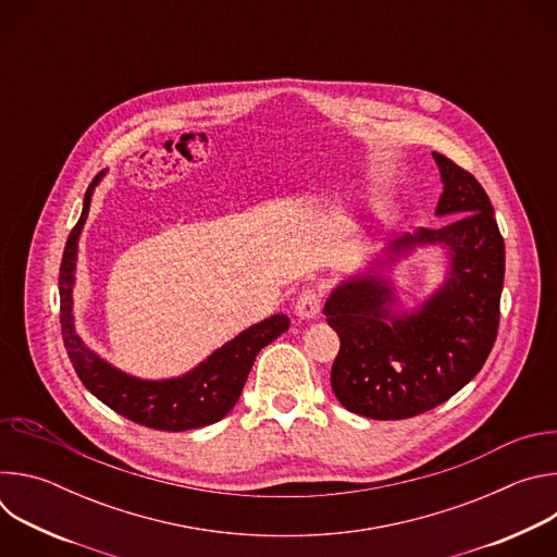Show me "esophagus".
I'll list each match as a JSON object with an SVG mask.
<instances>
[{
  "label": "esophagus",
  "instance_id": "1",
  "mask_svg": "<svg viewBox=\"0 0 557 557\" xmlns=\"http://www.w3.org/2000/svg\"><path fill=\"white\" fill-rule=\"evenodd\" d=\"M322 310V295L314 288H304L295 301V314L299 320H314Z\"/></svg>",
  "mask_w": 557,
  "mask_h": 557
}]
</instances>
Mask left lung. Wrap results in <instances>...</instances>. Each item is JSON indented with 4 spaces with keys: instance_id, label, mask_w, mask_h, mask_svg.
I'll list each match as a JSON object with an SVG mask.
<instances>
[{
    "instance_id": "8db88e82",
    "label": "left lung",
    "mask_w": 557,
    "mask_h": 557,
    "mask_svg": "<svg viewBox=\"0 0 557 557\" xmlns=\"http://www.w3.org/2000/svg\"><path fill=\"white\" fill-rule=\"evenodd\" d=\"M443 194L441 228L392 240L361 273L326 299L339 335L331 383L339 404L361 417L396 421L423 414L465 387L487 361L500 320L505 240L490 196L469 172L432 151ZM423 246L446 256V277L412 311H399L391 269Z\"/></svg>"
}]
</instances>
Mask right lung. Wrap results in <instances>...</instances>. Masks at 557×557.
I'll use <instances>...</instances> for the list:
<instances>
[{
	"instance_id": "add662e5",
	"label": "right lung",
	"mask_w": 557,
	"mask_h": 557,
	"mask_svg": "<svg viewBox=\"0 0 557 557\" xmlns=\"http://www.w3.org/2000/svg\"><path fill=\"white\" fill-rule=\"evenodd\" d=\"M106 170L97 174L84 196V211L70 231L59 269L61 333L67 357L84 385L101 404L121 417L153 430L185 432L211 425L224 419L237 404L258 352L288 331L290 320L284 312L267 317L264 322L243 331L222 348L213 350L189 372L174 379H138L119 370L99 357L78 337L72 312V288L76 271L78 237L88 220L92 194L103 181Z\"/></svg>"
}]
</instances>
